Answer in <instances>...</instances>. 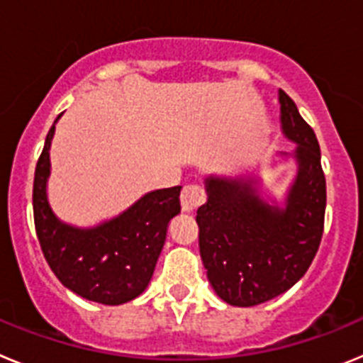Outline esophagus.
<instances>
[{"label":"esophagus","instance_id":"esophagus-1","mask_svg":"<svg viewBox=\"0 0 363 363\" xmlns=\"http://www.w3.org/2000/svg\"><path fill=\"white\" fill-rule=\"evenodd\" d=\"M203 201H205L203 189L198 187V185H185L184 191H182V209H184L185 213L196 211Z\"/></svg>","mask_w":363,"mask_h":363}]
</instances>
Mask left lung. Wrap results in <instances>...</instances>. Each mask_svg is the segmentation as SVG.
Here are the masks:
<instances>
[{"mask_svg": "<svg viewBox=\"0 0 363 363\" xmlns=\"http://www.w3.org/2000/svg\"><path fill=\"white\" fill-rule=\"evenodd\" d=\"M281 133L296 143L280 152L296 162L284 201L265 196L256 174L207 176L198 209L200 256L214 293L234 307H252L291 289L318 251L325 216V176L316 134L296 104L278 91Z\"/></svg>", "mask_w": 363, "mask_h": 363, "instance_id": "8db88e82", "label": "left lung"}]
</instances>
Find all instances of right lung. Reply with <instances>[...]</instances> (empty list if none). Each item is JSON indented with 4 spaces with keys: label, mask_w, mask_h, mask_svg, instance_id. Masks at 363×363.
Segmentation results:
<instances>
[{
    "label": "right lung",
    "mask_w": 363,
    "mask_h": 363,
    "mask_svg": "<svg viewBox=\"0 0 363 363\" xmlns=\"http://www.w3.org/2000/svg\"><path fill=\"white\" fill-rule=\"evenodd\" d=\"M57 120L45 140L32 191L41 251L67 289L96 303L121 306L147 289L165 243L169 221L182 209V187L147 192L129 209L94 227H76L60 220L47 196L50 143Z\"/></svg>",
    "instance_id": "add662e5"
}]
</instances>
